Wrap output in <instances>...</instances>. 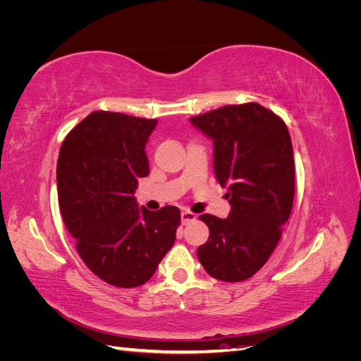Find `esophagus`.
<instances>
[{
    "label": "esophagus",
    "mask_w": 361,
    "mask_h": 361,
    "mask_svg": "<svg viewBox=\"0 0 361 361\" xmlns=\"http://www.w3.org/2000/svg\"><path fill=\"white\" fill-rule=\"evenodd\" d=\"M195 216H197V215H195L194 212L183 209V211L180 212V221H182V224H188V223H191V221L195 220Z\"/></svg>",
    "instance_id": "1"
}]
</instances>
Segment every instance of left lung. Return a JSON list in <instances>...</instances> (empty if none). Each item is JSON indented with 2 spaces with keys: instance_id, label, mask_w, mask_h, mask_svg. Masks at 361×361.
Returning a JSON list of instances; mask_svg holds the SVG:
<instances>
[{
  "instance_id": "left-lung-1",
  "label": "left lung",
  "mask_w": 361,
  "mask_h": 361,
  "mask_svg": "<svg viewBox=\"0 0 361 361\" xmlns=\"http://www.w3.org/2000/svg\"><path fill=\"white\" fill-rule=\"evenodd\" d=\"M214 143V171L227 188V218L200 215L209 227L197 257L223 281L255 276L280 241L295 194L293 150L288 126L256 102L227 105L191 117Z\"/></svg>"
}]
</instances>
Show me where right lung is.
Segmentation results:
<instances>
[{
    "label": "right lung",
    "mask_w": 361,
    "mask_h": 361,
    "mask_svg": "<svg viewBox=\"0 0 361 361\" xmlns=\"http://www.w3.org/2000/svg\"><path fill=\"white\" fill-rule=\"evenodd\" d=\"M157 118L94 111L64 138L57 162L63 221L84 264L108 285L137 288L155 274L176 239L180 212L138 207L149 174L146 143Z\"/></svg>",
    "instance_id": "right-lung-1"
}]
</instances>
